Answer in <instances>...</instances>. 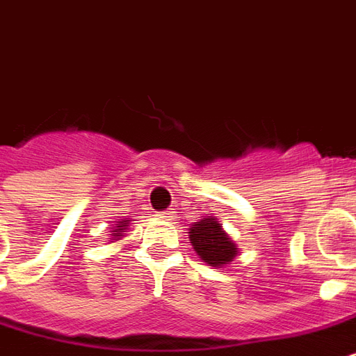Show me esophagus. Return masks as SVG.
<instances>
[{"label":"esophagus","instance_id":"34e87169","mask_svg":"<svg viewBox=\"0 0 356 356\" xmlns=\"http://www.w3.org/2000/svg\"><path fill=\"white\" fill-rule=\"evenodd\" d=\"M161 217H163L164 220H172V219H175V211H172V210L161 211Z\"/></svg>","mask_w":356,"mask_h":356}]
</instances>
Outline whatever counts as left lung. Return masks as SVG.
Listing matches in <instances>:
<instances>
[{
	"mask_svg": "<svg viewBox=\"0 0 356 356\" xmlns=\"http://www.w3.org/2000/svg\"><path fill=\"white\" fill-rule=\"evenodd\" d=\"M188 238L202 262L213 268H224L238 255L237 244L224 232L215 217H204L188 228Z\"/></svg>",
	"mask_w": 356,
	"mask_h": 356,
	"instance_id": "1",
	"label": "left lung"
}]
</instances>
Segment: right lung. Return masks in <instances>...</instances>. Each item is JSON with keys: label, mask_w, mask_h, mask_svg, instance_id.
<instances>
[{"label": "right lung", "mask_w": 356, "mask_h": 356, "mask_svg": "<svg viewBox=\"0 0 356 356\" xmlns=\"http://www.w3.org/2000/svg\"><path fill=\"white\" fill-rule=\"evenodd\" d=\"M128 226H130V220L122 219V220H118V224L113 226L112 229H110V243H115V241H121L122 237H124V232L128 229Z\"/></svg>", "instance_id": "right-lung-1"}]
</instances>
